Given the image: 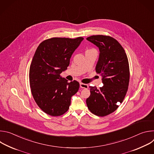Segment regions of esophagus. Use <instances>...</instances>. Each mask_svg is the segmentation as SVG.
<instances>
[{
  "label": "esophagus",
  "mask_w": 154,
  "mask_h": 154,
  "mask_svg": "<svg viewBox=\"0 0 154 154\" xmlns=\"http://www.w3.org/2000/svg\"><path fill=\"white\" fill-rule=\"evenodd\" d=\"M80 86L82 88H88V85L87 84H85V83H80Z\"/></svg>",
  "instance_id": "34e87169"
}]
</instances>
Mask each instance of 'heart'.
Segmentation results:
<instances>
[{
	"label": "heart",
	"instance_id": "obj_1",
	"mask_svg": "<svg viewBox=\"0 0 154 154\" xmlns=\"http://www.w3.org/2000/svg\"><path fill=\"white\" fill-rule=\"evenodd\" d=\"M90 50H91V49H90Z\"/></svg>",
	"mask_w": 154,
	"mask_h": 154
}]
</instances>
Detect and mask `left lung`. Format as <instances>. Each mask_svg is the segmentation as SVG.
<instances>
[{"instance_id": "left-lung-1", "label": "left lung", "mask_w": 154, "mask_h": 154, "mask_svg": "<svg viewBox=\"0 0 154 154\" xmlns=\"http://www.w3.org/2000/svg\"><path fill=\"white\" fill-rule=\"evenodd\" d=\"M86 39L99 49L96 71L102 75L103 84L99 89L90 86L91 94L86 105L94 115L105 116L116 110L126 95L130 80L128 61L124 48L113 37L99 35Z\"/></svg>"}]
</instances>
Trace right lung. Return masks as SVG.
Masks as SVG:
<instances>
[{"instance_id": "add662e5", "label": "right lung", "mask_w": 154, "mask_h": 154, "mask_svg": "<svg viewBox=\"0 0 154 154\" xmlns=\"http://www.w3.org/2000/svg\"><path fill=\"white\" fill-rule=\"evenodd\" d=\"M83 39L52 38L41 42L35 51L29 70L31 92L38 106L50 116L66 112L71 97L79 89L78 82H68L60 74L67 69L72 54Z\"/></svg>"}]
</instances>
